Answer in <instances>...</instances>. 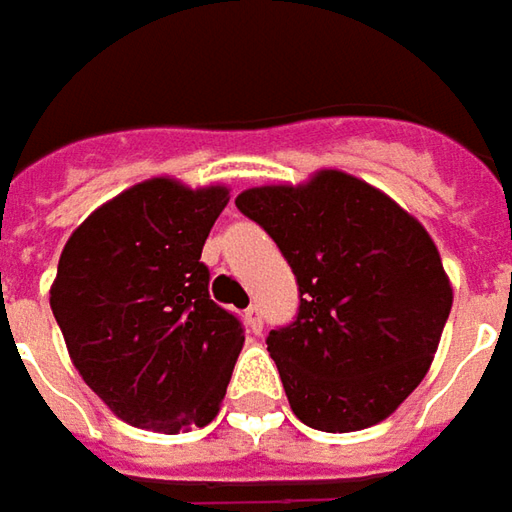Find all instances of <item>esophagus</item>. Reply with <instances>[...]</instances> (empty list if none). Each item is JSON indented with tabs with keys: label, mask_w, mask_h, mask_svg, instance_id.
<instances>
[{
	"label": "esophagus",
	"mask_w": 512,
	"mask_h": 512,
	"mask_svg": "<svg viewBox=\"0 0 512 512\" xmlns=\"http://www.w3.org/2000/svg\"><path fill=\"white\" fill-rule=\"evenodd\" d=\"M243 317H246V328H249L252 334H260V331H263V311H260V306H257V303H252V306L246 309V314H243Z\"/></svg>",
	"instance_id": "1"
}]
</instances>
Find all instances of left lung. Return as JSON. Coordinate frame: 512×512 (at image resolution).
<instances>
[{
    "instance_id": "1",
    "label": "left lung",
    "mask_w": 512,
    "mask_h": 512,
    "mask_svg": "<svg viewBox=\"0 0 512 512\" xmlns=\"http://www.w3.org/2000/svg\"><path fill=\"white\" fill-rule=\"evenodd\" d=\"M235 206L297 277L294 323L266 337L294 416L348 433L394 414L428 374L453 306L425 226L340 169L246 189Z\"/></svg>"
}]
</instances>
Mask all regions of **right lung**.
I'll return each instance as SVG.
<instances>
[{
	"label": "right lung",
	"mask_w": 512,
	"mask_h": 512,
	"mask_svg": "<svg viewBox=\"0 0 512 512\" xmlns=\"http://www.w3.org/2000/svg\"><path fill=\"white\" fill-rule=\"evenodd\" d=\"M226 203V186L150 178L64 243L53 317L81 379L135 428L178 433L218 416L243 326L209 300L201 252Z\"/></svg>",
	"instance_id": "1"
}]
</instances>
